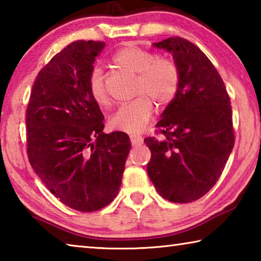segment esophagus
<instances>
[{"instance_id": "esophagus-1", "label": "esophagus", "mask_w": 261, "mask_h": 261, "mask_svg": "<svg viewBox=\"0 0 261 261\" xmlns=\"http://www.w3.org/2000/svg\"><path fill=\"white\" fill-rule=\"evenodd\" d=\"M130 139L132 146H140V145L143 144V137L138 134H131Z\"/></svg>"}]
</instances>
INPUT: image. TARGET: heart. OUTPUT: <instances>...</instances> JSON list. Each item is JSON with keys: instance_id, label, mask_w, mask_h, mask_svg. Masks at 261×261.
<instances>
[{"instance_id": "heart-1", "label": "heart", "mask_w": 261, "mask_h": 261, "mask_svg": "<svg viewBox=\"0 0 261 261\" xmlns=\"http://www.w3.org/2000/svg\"><path fill=\"white\" fill-rule=\"evenodd\" d=\"M112 63L136 73L134 92L139 95L116 110L110 124L120 131L138 132L152 116V99L158 106L165 107L176 98L180 85L179 68L175 61L159 57L154 51L135 45L120 48L112 56ZM88 92L101 107L110 103L100 68H94L88 77Z\"/></svg>"}]
</instances>
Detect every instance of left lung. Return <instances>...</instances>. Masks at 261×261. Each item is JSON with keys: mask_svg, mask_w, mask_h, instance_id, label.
I'll list each match as a JSON object with an SVG mask.
<instances>
[{"mask_svg": "<svg viewBox=\"0 0 261 261\" xmlns=\"http://www.w3.org/2000/svg\"><path fill=\"white\" fill-rule=\"evenodd\" d=\"M154 46L173 53L180 85L155 125L162 138L144 139L152 154L147 173L162 198L188 204L214 187L232 151L230 98L218 70L192 42L171 37Z\"/></svg>", "mask_w": 261, "mask_h": 261, "instance_id": "left-lung-1", "label": "left lung"}]
</instances>
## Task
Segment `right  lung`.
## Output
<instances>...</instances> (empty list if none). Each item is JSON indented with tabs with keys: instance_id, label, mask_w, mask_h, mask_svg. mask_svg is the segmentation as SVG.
<instances>
[{
	"instance_id": "obj_1",
	"label": "right lung",
	"mask_w": 261,
	"mask_h": 261,
	"mask_svg": "<svg viewBox=\"0 0 261 261\" xmlns=\"http://www.w3.org/2000/svg\"><path fill=\"white\" fill-rule=\"evenodd\" d=\"M103 41L77 40L39 72L26 109L30 165L62 204L103 208L117 196L131 149L125 132H103V115L88 77Z\"/></svg>"
}]
</instances>
